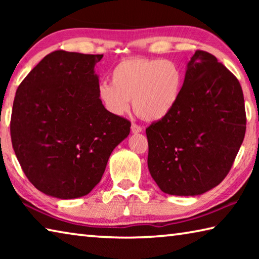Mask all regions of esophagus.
I'll return each mask as SVG.
<instances>
[{
    "instance_id": "1",
    "label": "esophagus",
    "mask_w": 259,
    "mask_h": 259,
    "mask_svg": "<svg viewBox=\"0 0 259 259\" xmlns=\"http://www.w3.org/2000/svg\"><path fill=\"white\" fill-rule=\"evenodd\" d=\"M142 131H143V128L140 125L135 124V123L131 124V133L133 134H139V133H142Z\"/></svg>"
}]
</instances>
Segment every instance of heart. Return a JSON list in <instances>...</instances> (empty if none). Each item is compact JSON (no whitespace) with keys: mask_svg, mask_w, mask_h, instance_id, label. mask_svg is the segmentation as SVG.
<instances>
[{"mask_svg":"<svg viewBox=\"0 0 259 259\" xmlns=\"http://www.w3.org/2000/svg\"><path fill=\"white\" fill-rule=\"evenodd\" d=\"M183 72L171 60L131 57L117 63L111 72L112 83L98 85V98L113 115L130 109L146 121H160L174 111L183 87Z\"/></svg>","mask_w":259,"mask_h":259,"instance_id":"1","label":"heart"}]
</instances>
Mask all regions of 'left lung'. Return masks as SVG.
<instances>
[{
    "label": "left lung",
    "mask_w": 259,
    "mask_h": 259,
    "mask_svg": "<svg viewBox=\"0 0 259 259\" xmlns=\"http://www.w3.org/2000/svg\"><path fill=\"white\" fill-rule=\"evenodd\" d=\"M242 88L209 52L187 63L174 111L146 129L147 165L162 192L195 196L229 174L245 134Z\"/></svg>",
    "instance_id": "left-lung-1"
}]
</instances>
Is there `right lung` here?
<instances>
[{"instance_id": "add662e5", "label": "right lung", "mask_w": 259, "mask_h": 259, "mask_svg": "<svg viewBox=\"0 0 259 259\" xmlns=\"http://www.w3.org/2000/svg\"><path fill=\"white\" fill-rule=\"evenodd\" d=\"M103 55L54 51L20 83L10 133L17 159L38 191L76 199L93 191L131 123L98 98L95 65Z\"/></svg>"}]
</instances>
